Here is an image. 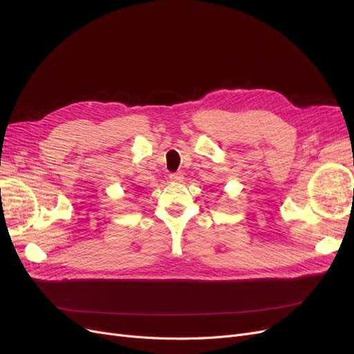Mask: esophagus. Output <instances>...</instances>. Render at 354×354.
Listing matches in <instances>:
<instances>
[{
	"mask_svg": "<svg viewBox=\"0 0 354 354\" xmlns=\"http://www.w3.org/2000/svg\"><path fill=\"white\" fill-rule=\"evenodd\" d=\"M170 180L174 183H181L184 180V174L183 173H173L170 174Z\"/></svg>",
	"mask_w": 354,
	"mask_h": 354,
	"instance_id": "esophagus-1",
	"label": "esophagus"
}]
</instances>
